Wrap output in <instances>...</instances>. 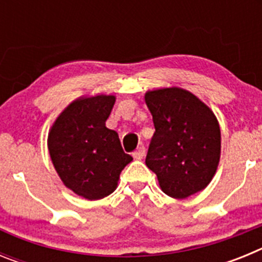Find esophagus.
<instances>
[{"label": "esophagus", "mask_w": 262, "mask_h": 262, "mask_svg": "<svg viewBox=\"0 0 262 262\" xmlns=\"http://www.w3.org/2000/svg\"><path fill=\"white\" fill-rule=\"evenodd\" d=\"M145 155V147L144 145H140V147H138V149H136L135 152L133 154V156L135 157V159H143Z\"/></svg>", "instance_id": "obj_1"}]
</instances>
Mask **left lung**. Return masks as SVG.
Returning <instances> with one entry per match:
<instances>
[{"instance_id": "left-lung-1", "label": "left lung", "mask_w": 262, "mask_h": 262, "mask_svg": "<svg viewBox=\"0 0 262 262\" xmlns=\"http://www.w3.org/2000/svg\"><path fill=\"white\" fill-rule=\"evenodd\" d=\"M155 134L145 164L156 173L160 187L173 198L203 190L216 172L221 128L214 113L181 88L145 93Z\"/></svg>"}]
</instances>
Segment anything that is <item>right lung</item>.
<instances>
[{
    "instance_id": "add662e5",
    "label": "right lung",
    "mask_w": 262,
    "mask_h": 262,
    "mask_svg": "<svg viewBox=\"0 0 262 262\" xmlns=\"http://www.w3.org/2000/svg\"><path fill=\"white\" fill-rule=\"evenodd\" d=\"M115 97H81L62 111L48 135V151L67 187L86 200L115 190L120 172L133 161L118 134L106 127Z\"/></svg>"
}]
</instances>
